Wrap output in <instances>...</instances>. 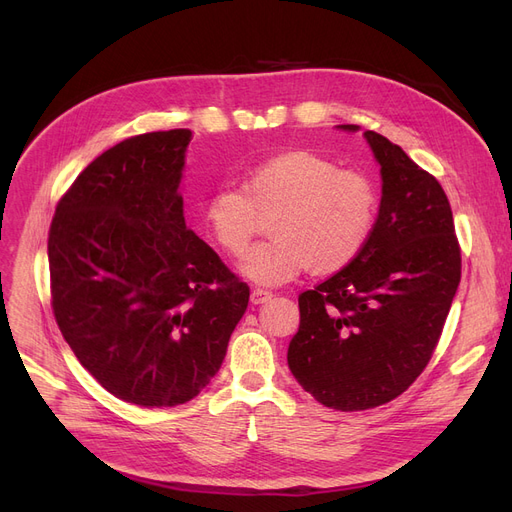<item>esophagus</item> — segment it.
Instances as JSON below:
<instances>
[{"label": "esophagus", "mask_w": 512, "mask_h": 512, "mask_svg": "<svg viewBox=\"0 0 512 512\" xmlns=\"http://www.w3.org/2000/svg\"><path fill=\"white\" fill-rule=\"evenodd\" d=\"M270 299H272L270 290H265V288H253L251 290V303H255V305H261V303L270 301Z\"/></svg>", "instance_id": "34e87169"}]
</instances>
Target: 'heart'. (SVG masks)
Masks as SVG:
<instances>
[{
	"label": "heart",
	"mask_w": 512,
	"mask_h": 512,
	"mask_svg": "<svg viewBox=\"0 0 512 512\" xmlns=\"http://www.w3.org/2000/svg\"><path fill=\"white\" fill-rule=\"evenodd\" d=\"M270 238L255 247L242 272L261 284L303 274H334L359 257L378 220L373 182L305 149L286 151L251 170L242 193L222 188L203 209V226L224 253L242 257L267 220Z\"/></svg>",
	"instance_id": "heart-1"
}]
</instances>
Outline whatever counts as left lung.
<instances>
[{
    "label": "left lung",
    "mask_w": 512,
    "mask_h": 512,
    "mask_svg": "<svg viewBox=\"0 0 512 512\" xmlns=\"http://www.w3.org/2000/svg\"><path fill=\"white\" fill-rule=\"evenodd\" d=\"M365 139L382 166L378 220L355 261L299 294L288 346L294 378L336 411L386 405L419 378L461 282V245L436 176L382 134L365 130Z\"/></svg>",
    "instance_id": "left-lung-1"
}]
</instances>
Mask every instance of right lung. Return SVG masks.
Segmentation results:
<instances>
[{
	"instance_id": "1",
	"label": "right lung",
	"mask_w": 512,
	"mask_h": 512,
	"mask_svg": "<svg viewBox=\"0 0 512 512\" xmlns=\"http://www.w3.org/2000/svg\"><path fill=\"white\" fill-rule=\"evenodd\" d=\"M191 130L103 151L49 226L51 309L72 353L120 400L176 407L226 357L249 286L186 228L178 186Z\"/></svg>"
}]
</instances>
